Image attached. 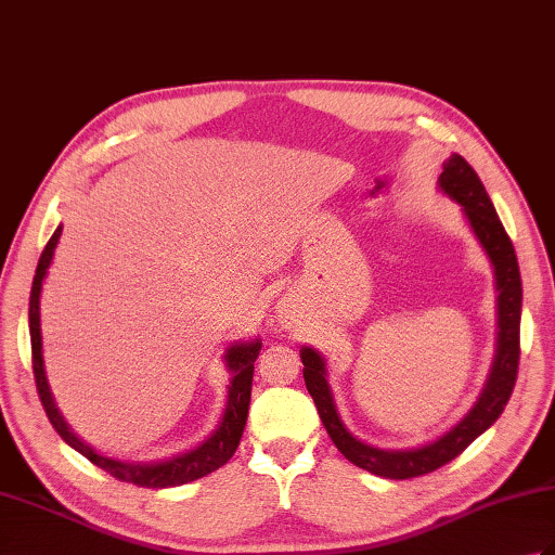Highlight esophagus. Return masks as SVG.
Returning a JSON list of instances; mask_svg holds the SVG:
<instances>
[{"label":"esophagus","mask_w":555,"mask_h":555,"mask_svg":"<svg viewBox=\"0 0 555 555\" xmlns=\"http://www.w3.org/2000/svg\"><path fill=\"white\" fill-rule=\"evenodd\" d=\"M293 307L295 305H291V302H283L281 307H279V317H281V321H286V324H291V319H293Z\"/></svg>","instance_id":"obj_1"}]
</instances>
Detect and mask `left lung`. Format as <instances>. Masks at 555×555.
I'll return each mask as SVG.
<instances>
[{"label":"left lung","mask_w":555,"mask_h":555,"mask_svg":"<svg viewBox=\"0 0 555 555\" xmlns=\"http://www.w3.org/2000/svg\"><path fill=\"white\" fill-rule=\"evenodd\" d=\"M440 186L449 193L461 208L466 212L468 222L475 231V236L482 243L485 253L494 264L496 276V291H499V338H496V357L489 373L485 390L478 402L468 411L466 416L456 423L452 430L418 449H404V452H385L362 444L345 430V425L338 416L336 404H333L331 388L326 383V369L324 359H321L312 347H302V376L309 395H312L319 418L333 444L338 452L352 461L354 466L364 468L373 475L390 480H409L418 478V475L433 473L444 463L456 459L463 449H466L475 437H480L489 425H492L504 406L508 404L511 392L515 388V378H518V364H520V307H522V281H520V267L518 257H515L513 243L506 234L504 224L494 210L492 201H489L487 191L480 182L478 172L466 163V158L454 156L444 160V170L440 175Z\"/></svg>","instance_id":"8db88e82"}]
</instances>
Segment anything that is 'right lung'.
<instances>
[{"label": "right lung", "instance_id": "add662e5", "mask_svg": "<svg viewBox=\"0 0 555 555\" xmlns=\"http://www.w3.org/2000/svg\"><path fill=\"white\" fill-rule=\"evenodd\" d=\"M61 229L54 231V236L49 238L44 246L40 262H37V272L33 279V288H30V309H28V321H30V343H33V373H35V385H37V395H40V402L47 411L49 423L54 425V430L66 440L73 449H77L82 456L99 466L101 470H106L113 475L115 480L120 482H132L139 487H177V485H186L198 478H205V475L222 468L224 463L234 456L236 447L241 442L243 428H246V418H248V406H250V388H253V371H255V359L260 354V340L253 343H241V345H231L227 350V364L231 371V385H229V399H227V409L222 423L219 428L205 440L201 447L191 449L186 454L172 456L160 463H122V461H113L96 454L94 449H89L85 442L77 440V437L70 433V428L59 414V409L51 399L47 376H44V359H42V333H40V293H42V281L47 276V269L51 264V257H54V248L61 238Z\"/></svg>", "mask_w": 555, "mask_h": 555}]
</instances>
